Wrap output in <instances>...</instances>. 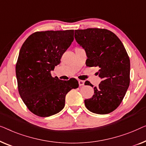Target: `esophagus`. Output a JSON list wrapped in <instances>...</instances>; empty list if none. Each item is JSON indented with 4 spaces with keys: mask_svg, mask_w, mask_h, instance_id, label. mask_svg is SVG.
Here are the masks:
<instances>
[{
    "mask_svg": "<svg viewBox=\"0 0 146 146\" xmlns=\"http://www.w3.org/2000/svg\"><path fill=\"white\" fill-rule=\"evenodd\" d=\"M79 85L80 87H82V86H83L85 85V81H82V80H79Z\"/></svg>",
    "mask_w": 146,
    "mask_h": 146,
    "instance_id": "34e87169",
    "label": "esophagus"
}]
</instances>
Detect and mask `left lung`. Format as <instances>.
Returning a JSON list of instances; mask_svg holds the SVG:
<instances>
[{
  "instance_id": "1",
  "label": "left lung",
  "mask_w": 146,
  "mask_h": 146,
  "mask_svg": "<svg viewBox=\"0 0 146 146\" xmlns=\"http://www.w3.org/2000/svg\"><path fill=\"white\" fill-rule=\"evenodd\" d=\"M75 38L85 49L86 65L99 67L102 79L94 87L93 96L85 100L86 108L98 114L112 112L122 102L130 85V61L126 49L116 35L106 29L76 30ZM86 85L93 87L89 81Z\"/></svg>"
}]
</instances>
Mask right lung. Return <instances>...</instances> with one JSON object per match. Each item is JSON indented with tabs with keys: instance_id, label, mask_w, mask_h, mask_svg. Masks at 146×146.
I'll return each mask as SVG.
<instances>
[{
	"instance_id": "1",
	"label": "right lung",
	"mask_w": 146,
	"mask_h": 146,
	"mask_svg": "<svg viewBox=\"0 0 146 146\" xmlns=\"http://www.w3.org/2000/svg\"><path fill=\"white\" fill-rule=\"evenodd\" d=\"M74 30H48L33 33L20 48L16 65L18 92L33 114L52 116L64 108L68 92L79 87L74 78L62 81L51 71L74 40Z\"/></svg>"
}]
</instances>
